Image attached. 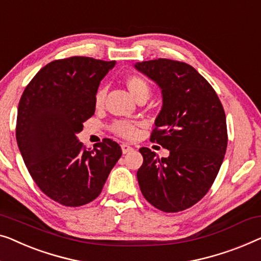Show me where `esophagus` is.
I'll return each instance as SVG.
<instances>
[{"label": "esophagus", "instance_id": "esophagus-1", "mask_svg": "<svg viewBox=\"0 0 261 261\" xmlns=\"http://www.w3.org/2000/svg\"><path fill=\"white\" fill-rule=\"evenodd\" d=\"M121 149H122V153L123 154H127V153H129V152H132V150H133V147L129 146V145H127V143H122Z\"/></svg>", "mask_w": 261, "mask_h": 261}]
</instances>
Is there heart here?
Returning a JSON list of instances; mask_svg holds the SVG:
<instances>
[{
	"instance_id": "b5f03b06",
	"label": "heart",
	"mask_w": 261,
	"mask_h": 261,
	"mask_svg": "<svg viewBox=\"0 0 261 261\" xmlns=\"http://www.w3.org/2000/svg\"><path fill=\"white\" fill-rule=\"evenodd\" d=\"M124 84H126L127 89L129 90L130 95L133 96L135 100L139 99V97L142 95H149V86L147 85V82L145 80H142L141 77L132 75V76H128L126 80H124ZM105 96H106L105 89L97 90L95 95V105L97 107L102 106ZM112 129L115 134H118L120 137L126 138V139L134 138L138 133L137 124L130 121H124V120L116 121L114 124H113Z\"/></svg>"
}]
</instances>
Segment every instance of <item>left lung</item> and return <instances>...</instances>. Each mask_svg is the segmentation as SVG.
Here are the masks:
<instances>
[{"mask_svg":"<svg viewBox=\"0 0 261 261\" xmlns=\"http://www.w3.org/2000/svg\"><path fill=\"white\" fill-rule=\"evenodd\" d=\"M134 68L161 89L150 140L169 150L160 159L149 148L139 149L140 190L158 210L179 212L203 198L221 167L227 147L224 108L212 86L187 63L158 59Z\"/></svg>","mask_w":261,"mask_h":261,"instance_id":"8db88e82","label":"left lung"}]
</instances>
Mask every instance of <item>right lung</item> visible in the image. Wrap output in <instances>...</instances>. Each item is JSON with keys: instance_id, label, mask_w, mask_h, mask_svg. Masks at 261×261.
<instances>
[{"instance_id": "1", "label": "right lung", "mask_w": 261, "mask_h": 261, "mask_svg": "<svg viewBox=\"0 0 261 261\" xmlns=\"http://www.w3.org/2000/svg\"><path fill=\"white\" fill-rule=\"evenodd\" d=\"M115 63L85 56L56 60L33 77L21 96L18 149L40 190L61 205L77 207L96 199L122 154L111 139L94 149L77 139L95 112L100 82Z\"/></svg>"}]
</instances>
